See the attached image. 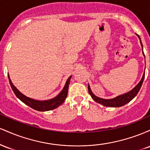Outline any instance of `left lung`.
<instances>
[{
    "label": "left lung",
    "instance_id": "left-lung-1",
    "mask_svg": "<svg viewBox=\"0 0 150 150\" xmlns=\"http://www.w3.org/2000/svg\"><path fill=\"white\" fill-rule=\"evenodd\" d=\"M137 37H138L139 39L140 40L141 46H142V48L143 49L140 36L137 35ZM142 53H143V55L144 56L143 50H142ZM144 78V73L143 74V75H142V79H141L140 82H139V83L137 84V85H136L131 91L125 93L124 94H122V95L118 96V97H116V98H113V99H101V98H99L97 97V96H95L92 93L89 85H88V92L89 93V94L91 95V97H92V98L93 99V100L95 101L96 102L99 103V104H102L103 106H108V107H120V106H123V105L128 104V102H130V101H131L136 95H137V94L138 93L139 91H140L141 86L142 85Z\"/></svg>",
    "mask_w": 150,
    "mask_h": 150
}]
</instances>
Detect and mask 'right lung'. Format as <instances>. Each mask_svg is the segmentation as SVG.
Wrapping results in <instances>:
<instances>
[{
	"label": "right lung",
	"mask_w": 150,
	"mask_h": 150,
	"mask_svg": "<svg viewBox=\"0 0 150 150\" xmlns=\"http://www.w3.org/2000/svg\"><path fill=\"white\" fill-rule=\"evenodd\" d=\"M71 77L72 76L69 77V78L67 80L66 83H65L63 90L61 91V93H60L58 96L53 98V99H49V100L38 101L26 97L25 95L22 94V93L15 87L14 85H13L11 80H10L9 75H8V79H9L10 85L11 86V88L13 89V92H14L16 97H18L20 100H21L22 102L25 103V104H27V106H30L31 108H34V109L39 111H50V110H53L63 104V101H65V99H66L67 95H68V87H69V83L70 79H71Z\"/></svg>",
	"instance_id": "1"
}]
</instances>
